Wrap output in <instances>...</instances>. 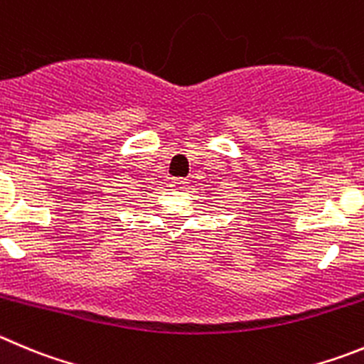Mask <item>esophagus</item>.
<instances>
[{
    "label": "esophagus",
    "mask_w": 364,
    "mask_h": 364,
    "mask_svg": "<svg viewBox=\"0 0 364 364\" xmlns=\"http://www.w3.org/2000/svg\"><path fill=\"white\" fill-rule=\"evenodd\" d=\"M185 185H186V179H181V178H174V179H172V181H171V186H172V188H174V190L183 188V186H185Z\"/></svg>",
    "instance_id": "34e87169"
}]
</instances>
